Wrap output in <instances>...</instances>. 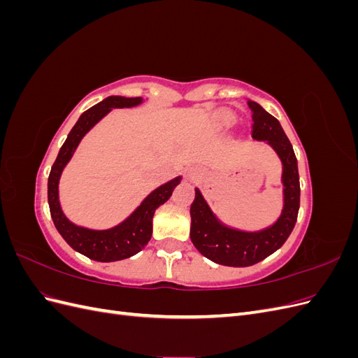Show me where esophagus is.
<instances>
[{"label": "esophagus", "instance_id": "1", "mask_svg": "<svg viewBox=\"0 0 358 358\" xmlns=\"http://www.w3.org/2000/svg\"><path fill=\"white\" fill-rule=\"evenodd\" d=\"M188 178H189L191 180H194V179L199 178V175H197V173H194V171H189V173H188Z\"/></svg>", "mask_w": 358, "mask_h": 358}]
</instances>
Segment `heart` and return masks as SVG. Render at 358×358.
Masks as SVG:
<instances>
[{
    "mask_svg": "<svg viewBox=\"0 0 358 358\" xmlns=\"http://www.w3.org/2000/svg\"><path fill=\"white\" fill-rule=\"evenodd\" d=\"M225 119H227V121H231V119H233V117H231V116L229 115V116H225Z\"/></svg>",
    "mask_w": 358,
    "mask_h": 358,
    "instance_id": "obj_1",
    "label": "heart"
}]
</instances>
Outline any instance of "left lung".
<instances>
[{
    "mask_svg": "<svg viewBox=\"0 0 358 358\" xmlns=\"http://www.w3.org/2000/svg\"><path fill=\"white\" fill-rule=\"evenodd\" d=\"M248 106L252 110V137L257 140H267L284 164L282 182L285 204L282 215L273 227L264 231L243 233L227 229L216 221L199 189H196V197L189 209V236L194 246L206 258L231 267L257 264L282 246L294 229L300 208L297 158L288 137L278 119L267 113L262 106L252 100H248Z\"/></svg>",
    "mask_w": 358,
    "mask_h": 358,
    "instance_id": "obj_1",
    "label": "left lung"
}]
</instances>
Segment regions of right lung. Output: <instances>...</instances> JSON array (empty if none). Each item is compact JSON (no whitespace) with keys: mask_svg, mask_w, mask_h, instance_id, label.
Listing matches in <instances>:
<instances>
[{"mask_svg":"<svg viewBox=\"0 0 358 358\" xmlns=\"http://www.w3.org/2000/svg\"><path fill=\"white\" fill-rule=\"evenodd\" d=\"M138 103H142V96H136V99L107 96L106 100L86 110L79 117V121L76 122V125L71 128L67 140L61 146L59 154L55 162H53L49 175L48 201L53 224H55L57 230L64 237V241H66L74 251H78L91 259H95V262H119V259L129 258L142 251L150 241V236H152V216L155 213V209L159 204L166 203L170 199L173 189H175V187L180 180V178H176L167 182L166 185H161L154 192H150L129 218H127L122 224H119L117 227L110 230L95 231L82 229V227L71 224L66 218V215L62 213L58 201L59 176L62 173V169L66 167V164L73 157L82 137L88 133L104 115L109 113L113 107H131Z\"/></svg>","mask_w":358,"mask_h":358,"instance_id":"add662e5","label":"right lung"}]
</instances>
